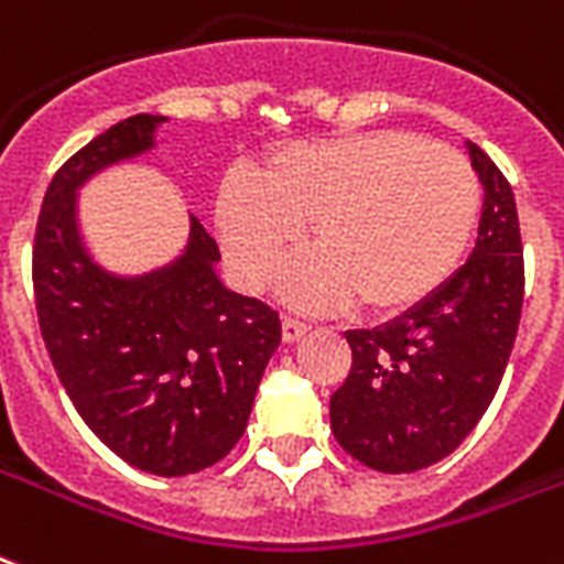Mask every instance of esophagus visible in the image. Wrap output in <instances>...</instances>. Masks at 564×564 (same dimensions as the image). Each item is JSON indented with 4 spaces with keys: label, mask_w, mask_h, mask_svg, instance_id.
Returning a JSON list of instances; mask_svg holds the SVG:
<instances>
[{
    "label": "esophagus",
    "mask_w": 564,
    "mask_h": 564,
    "mask_svg": "<svg viewBox=\"0 0 564 564\" xmlns=\"http://www.w3.org/2000/svg\"><path fill=\"white\" fill-rule=\"evenodd\" d=\"M281 330H283V339H286V343H295V339L304 337V334H307V330H311V328H307V325H304V322H301V319L283 316Z\"/></svg>",
    "instance_id": "1"
}]
</instances>
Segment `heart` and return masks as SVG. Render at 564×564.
I'll return each mask as SVG.
<instances>
[{
  "mask_svg": "<svg viewBox=\"0 0 564 564\" xmlns=\"http://www.w3.org/2000/svg\"><path fill=\"white\" fill-rule=\"evenodd\" d=\"M482 209V186L458 150L381 129L278 153L253 183L227 180L215 227L236 278L260 290L311 227L316 257L283 278L301 307L397 316L458 269Z\"/></svg>",
  "mask_w": 564,
  "mask_h": 564,
  "instance_id": "b5f03b06",
  "label": "heart"
}]
</instances>
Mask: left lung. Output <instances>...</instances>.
Segmentation results:
<instances>
[{
  "mask_svg": "<svg viewBox=\"0 0 564 564\" xmlns=\"http://www.w3.org/2000/svg\"><path fill=\"white\" fill-rule=\"evenodd\" d=\"M485 188L476 248L449 281L399 319L346 330L351 369L330 397L339 446L381 473L441 462L491 405L523 307V248L509 180L467 141Z\"/></svg>",
  "mask_w": 564,
  "mask_h": 564,
  "instance_id": "1",
  "label": "left lung"
}]
</instances>
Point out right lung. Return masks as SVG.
I'll use <instances>...</instances> for the list:
<instances>
[{
  "mask_svg": "<svg viewBox=\"0 0 564 564\" xmlns=\"http://www.w3.org/2000/svg\"><path fill=\"white\" fill-rule=\"evenodd\" d=\"M159 123L162 115L120 120L55 171L32 281L50 360L88 429L139 470L188 476L239 444L281 319L218 281L221 253L195 215L186 251L162 269L120 278L91 260L76 192L102 167L148 153Z\"/></svg>",
  "mask_w": 564,
  "mask_h": 564,
  "instance_id": "1",
  "label": "right lung"
}]
</instances>
